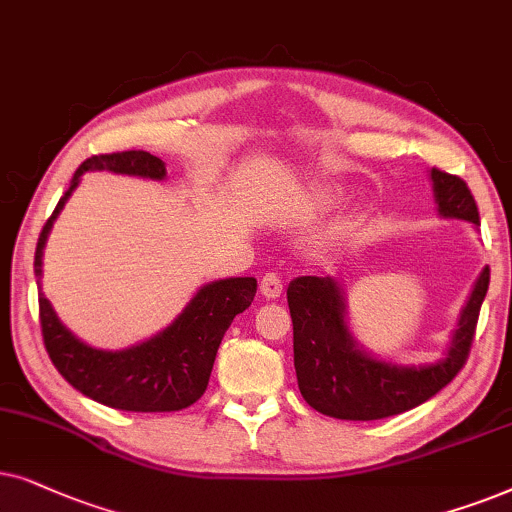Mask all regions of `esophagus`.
<instances>
[{
	"label": "esophagus",
	"mask_w": 512,
	"mask_h": 512,
	"mask_svg": "<svg viewBox=\"0 0 512 512\" xmlns=\"http://www.w3.org/2000/svg\"><path fill=\"white\" fill-rule=\"evenodd\" d=\"M260 292L267 299H278L283 292V283H281V276L278 274H264L262 281H260Z\"/></svg>",
	"instance_id": "34e87169"
}]
</instances>
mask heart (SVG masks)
<instances>
[{
  "label": "heart",
  "mask_w": 512,
  "mask_h": 512,
  "mask_svg": "<svg viewBox=\"0 0 512 512\" xmlns=\"http://www.w3.org/2000/svg\"><path fill=\"white\" fill-rule=\"evenodd\" d=\"M316 201H318V206L327 208V206H332V203H335V194H330V192H318Z\"/></svg>",
  "instance_id": "b5f03b06"
}]
</instances>
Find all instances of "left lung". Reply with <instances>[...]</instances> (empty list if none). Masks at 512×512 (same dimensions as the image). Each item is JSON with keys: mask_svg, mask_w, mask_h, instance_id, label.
<instances>
[{"mask_svg": "<svg viewBox=\"0 0 512 512\" xmlns=\"http://www.w3.org/2000/svg\"><path fill=\"white\" fill-rule=\"evenodd\" d=\"M433 194L442 217L480 224L478 203L461 177L433 168ZM489 288V267L473 285L447 356L435 365L403 367L365 353L346 325L344 292L335 278L299 276L288 285L295 372L313 410L346 421L403 414L442 391L466 365Z\"/></svg>", "mask_w": 512, "mask_h": 512, "instance_id": "8db88e82", "label": "left lung"}]
</instances>
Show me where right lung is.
I'll use <instances>...</instances> for the list:
<instances>
[{
  "mask_svg": "<svg viewBox=\"0 0 512 512\" xmlns=\"http://www.w3.org/2000/svg\"><path fill=\"white\" fill-rule=\"evenodd\" d=\"M86 170H112L152 180L166 177V166L159 156L142 149L98 154L81 163L70 189L60 196L56 210L39 234L34 250L37 285L46 238ZM255 292L257 281L252 276L203 285L166 330L124 351H100L74 337L60 323L44 292L39 295V323L51 363L79 393L124 412H177L194 405L206 393L224 332L229 330L231 320L252 304Z\"/></svg>",
  "mask_w": 512,
  "mask_h": 512,
  "instance_id": "1",
  "label": "right lung"
}]
</instances>
